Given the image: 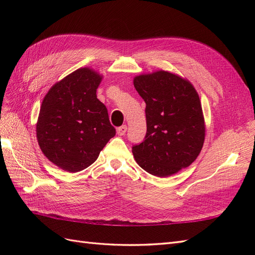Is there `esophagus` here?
Wrapping results in <instances>:
<instances>
[{
    "mask_svg": "<svg viewBox=\"0 0 255 255\" xmlns=\"http://www.w3.org/2000/svg\"><path fill=\"white\" fill-rule=\"evenodd\" d=\"M127 129H128V127L125 125V126H121V127H119L118 128H117V134L119 135V136H123L126 134V132H127Z\"/></svg>",
    "mask_w": 255,
    "mask_h": 255,
    "instance_id": "esophagus-1",
    "label": "esophagus"
}]
</instances>
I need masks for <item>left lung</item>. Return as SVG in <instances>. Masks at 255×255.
Returning a JSON list of instances; mask_svg holds the SVG:
<instances>
[{
    "label": "left lung",
    "instance_id": "left-lung-1",
    "mask_svg": "<svg viewBox=\"0 0 255 255\" xmlns=\"http://www.w3.org/2000/svg\"><path fill=\"white\" fill-rule=\"evenodd\" d=\"M134 86L145 102L146 133L134 144L136 163L155 176H168L188 167L204 142L201 102L192 85L167 71L143 74Z\"/></svg>",
    "mask_w": 255,
    "mask_h": 255
}]
</instances>
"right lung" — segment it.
<instances>
[{
    "label": "right lung",
    "instance_id": "1",
    "mask_svg": "<svg viewBox=\"0 0 255 255\" xmlns=\"http://www.w3.org/2000/svg\"><path fill=\"white\" fill-rule=\"evenodd\" d=\"M102 80L81 68L56 83L45 95L36 126L45 156L59 168L78 172L95 163L116 135L106 106L97 98Z\"/></svg>",
    "mask_w": 255,
    "mask_h": 255
}]
</instances>
